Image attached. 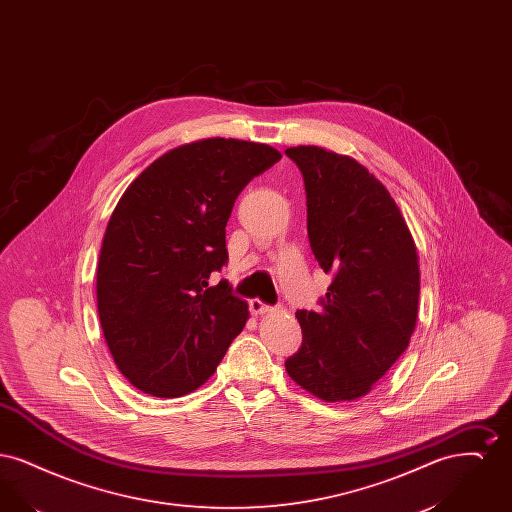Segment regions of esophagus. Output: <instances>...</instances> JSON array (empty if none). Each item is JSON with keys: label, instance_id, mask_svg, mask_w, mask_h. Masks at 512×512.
<instances>
[{"label": "esophagus", "instance_id": "34e87169", "mask_svg": "<svg viewBox=\"0 0 512 512\" xmlns=\"http://www.w3.org/2000/svg\"><path fill=\"white\" fill-rule=\"evenodd\" d=\"M249 311H251L253 315H265V313L272 311V307L267 305V303H263L261 299H251V301H249Z\"/></svg>", "mask_w": 512, "mask_h": 512}]
</instances>
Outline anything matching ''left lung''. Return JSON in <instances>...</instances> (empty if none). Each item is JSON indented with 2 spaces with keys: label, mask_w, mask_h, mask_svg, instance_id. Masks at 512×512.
<instances>
[{
  "label": "left lung",
  "mask_w": 512,
  "mask_h": 512,
  "mask_svg": "<svg viewBox=\"0 0 512 512\" xmlns=\"http://www.w3.org/2000/svg\"><path fill=\"white\" fill-rule=\"evenodd\" d=\"M307 194L315 259L332 274L322 309L295 313L303 341L286 370L328 403L363 397L407 349L420 270L413 236L380 180L347 155L288 147Z\"/></svg>",
  "instance_id": "8db88e82"
}]
</instances>
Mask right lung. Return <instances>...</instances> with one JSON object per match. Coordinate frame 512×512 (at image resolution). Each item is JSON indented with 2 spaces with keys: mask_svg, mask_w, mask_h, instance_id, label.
I'll return each instance as SVG.
<instances>
[{
  "mask_svg": "<svg viewBox=\"0 0 512 512\" xmlns=\"http://www.w3.org/2000/svg\"><path fill=\"white\" fill-rule=\"evenodd\" d=\"M280 157L265 144L209 138L165 153L122 194L99 253L98 313L138 390H197L244 330L247 303L209 278L228 263L224 228L236 197Z\"/></svg>",
  "mask_w": 512,
  "mask_h": 512,
  "instance_id": "obj_1",
  "label": "right lung"
}]
</instances>
